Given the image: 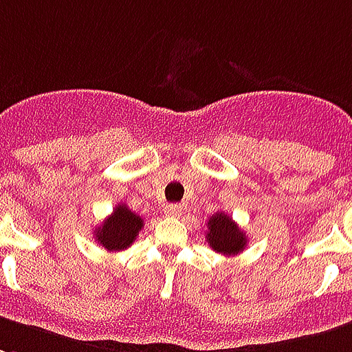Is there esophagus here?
I'll return each mask as SVG.
<instances>
[{
	"label": "esophagus",
	"mask_w": 352,
	"mask_h": 352,
	"mask_svg": "<svg viewBox=\"0 0 352 352\" xmlns=\"http://www.w3.org/2000/svg\"><path fill=\"white\" fill-rule=\"evenodd\" d=\"M164 212H166V216H171V218H179L183 214V209H181V205H168L164 209Z\"/></svg>",
	"instance_id": "esophagus-1"
}]
</instances>
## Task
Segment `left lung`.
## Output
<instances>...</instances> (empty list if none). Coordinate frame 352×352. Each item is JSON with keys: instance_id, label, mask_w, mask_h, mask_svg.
I'll use <instances>...</instances> for the list:
<instances>
[{"instance_id": "obj_1", "label": "left lung", "mask_w": 352, "mask_h": 352, "mask_svg": "<svg viewBox=\"0 0 352 352\" xmlns=\"http://www.w3.org/2000/svg\"><path fill=\"white\" fill-rule=\"evenodd\" d=\"M207 228L209 231H207L205 239L209 242L210 248L218 254L235 256L246 248L248 239L244 235V231H241V228L226 212H216L214 216H210Z\"/></svg>"}]
</instances>
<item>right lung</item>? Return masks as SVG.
<instances>
[{"mask_svg": "<svg viewBox=\"0 0 352 352\" xmlns=\"http://www.w3.org/2000/svg\"><path fill=\"white\" fill-rule=\"evenodd\" d=\"M142 228V216L132 212L126 205H117L113 212L95 231V239L106 250L119 252V250H126L136 241Z\"/></svg>", "mask_w": 352, "mask_h": 352, "instance_id": "1", "label": "right lung"}]
</instances>
